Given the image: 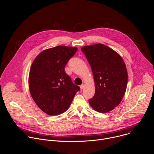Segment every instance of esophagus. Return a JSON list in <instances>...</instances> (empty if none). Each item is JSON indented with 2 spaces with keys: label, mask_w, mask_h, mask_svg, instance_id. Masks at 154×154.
<instances>
[{
  "label": "esophagus",
  "mask_w": 154,
  "mask_h": 154,
  "mask_svg": "<svg viewBox=\"0 0 154 154\" xmlns=\"http://www.w3.org/2000/svg\"><path fill=\"white\" fill-rule=\"evenodd\" d=\"M80 90H83L84 88H85V85H84V84H82V85H81L80 86Z\"/></svg>",
  "instance_id": "esophagus-1"
}]
</instances>
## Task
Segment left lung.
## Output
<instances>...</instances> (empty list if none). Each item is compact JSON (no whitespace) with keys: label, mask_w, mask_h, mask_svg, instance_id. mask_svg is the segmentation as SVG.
<instances>
[{"label":"left lung","mask_w":154,"mask_h":154,"mask_svg":"<svg viewBox=\"0 0 154 154\" xmlns=\"http://www.w3.org/2000/svg\"><path fill=\"white\" fill-rule=\"evenodd\" d=\"M81 49L91 66L95 83V94L89 100L90 105L99 113L110 112L121 103L126 91L125 64L119 54L103 44Z\"/></svg>","instance_id":"left-lung-1"}]
</instances>
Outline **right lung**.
<instances>
[{"mask_svg":"<svg viewBox=\"0 0 154 154\" xmlns=\"http://www.w3.org/2000/svg\"><path fill=\"white\" fill-rule=\"evenodd\" d=\"M77 51L75 47L49 48L39 53L32 64L29 75L30 94L37 106L50 116L66 111L80 90L64 70Z\"/></svg>","mask_w":154,"mask_h":154,"instance_id":"1","label":"right lung"}]
</instances>
